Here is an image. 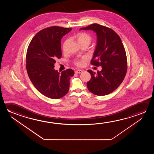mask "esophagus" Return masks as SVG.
Wrapping results in <instances>:
<instances>
[{"label": "esophagus", "instance_id": "esophagus-1", "mask_svg": "<svg viewBox=\"0 0 154 154\" xmlns=\"http://www.w3.org/2000/svg\"><path fill=\"white\" fill-rule=\"evenodd\" d=\"M82 72H83V70H77L75 71V73H81Z\"/></svg>", "mask_w": 154, "mask_h": 154}]
</instances>
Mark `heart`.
<instances>
[{
  "label": "heart",
  "mask_w": 154,
  "mask_h": 154,
  "mask_svg": "<svg viewBox=\"0 0 154 154\" xmlns=\"http://www.w3.org/2000/svg\"><path fill=\"white\" fill-rule=\"evenodd\" d=\"M77 38L78 42L80 45L83 44V43L90 44V43L91 42V40H92L91 36L86 33H78L77 35ZM68 42V40H66L63 43L62 48H63L64 51H66V47ZM87 60H88V57L86 56H84L80 59H77V60H75L73 62V63L77 66L82 67L85 65V62Z\"/></svg>",
  "instance_id": "1"
}]
</instances>
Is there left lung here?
Masks as SVG:
<instances>
[{"label": "left lung", "mask_w": 154, "mask_h": 154, "mask_svg": "<svg viewBox=\"0 0 154 154\" xmlns=\"http://www.w3.org/2000/svg\"><path fill=\"white\" fill-rule=\"evenodd\" d=\"M92 30L97 34V42L91 64L101 66L96 73L88 71L91 78L87 83L88 90L97 96H105L118 88L127 70L126 53L121 38L113 29L93 23L80 30Z\"/></svg>", "instance_id": "obj_1"}]
</instances>
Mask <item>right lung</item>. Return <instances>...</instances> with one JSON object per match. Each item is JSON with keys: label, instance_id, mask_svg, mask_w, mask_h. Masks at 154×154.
Returning <instances> with one entry per match:
<instances>
[{"label": "right lung", "instance_id": "add662e5", "mask_svg": "<svg viewBox=\"0 0 154 154\" xmlns=\"http://www.w3.org/2000/svg\"><path fill=\"white\" fill-rule=\"evenodd\" d=\"M72 28L52 26L38 32L28 45L26 69L28 77L38 91L51 99H60L69 90L71 69L61 73L54 69L56 59L62 57L61 40Z\"/></svg>", "mask_w": 154, "mask_h": 154}]
</instances>
